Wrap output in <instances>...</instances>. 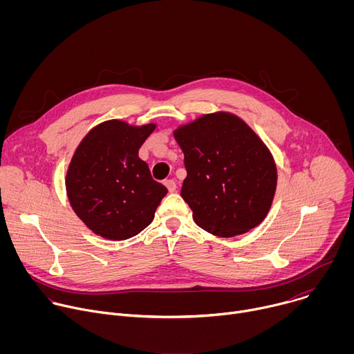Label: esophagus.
<instances>
[{"instance_id":"34e87169","label":"esophagus","mask_w":354,"mask_h":354,"mask_svg":"<svg viewBox=\"0 0 354 354\" xmlns=\"http://www.w3.org/2000/svg\"><path fill=\"white\" fill-rule=\"evenodd\" d=\"M165 186H167V189L171 192V193H174V192H176V183H175V180L174 179H169V180H165V183H164Z\"/></svg>"}]
</instances>
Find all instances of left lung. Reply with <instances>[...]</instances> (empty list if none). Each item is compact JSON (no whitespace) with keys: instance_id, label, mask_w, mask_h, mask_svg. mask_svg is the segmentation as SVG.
Wrapping results in <instances>:
<instances>
[{"instance_id":"left-lung-1","label":"left lung","mask_w":354,"mask_h":354,"mask_svg":"<svg viewBox=\"0 0 354 354\" xmlns=\"http://www.w3.org/2000/svg\"><path fill=\"white\" fill-rule=\"evenodd\" d=\"M174 137L187 172L180 196L205 231L231 238L268 216L277 185L269 148L242 119L228 112L200 116Z\"/></svg>"}]
</instances>
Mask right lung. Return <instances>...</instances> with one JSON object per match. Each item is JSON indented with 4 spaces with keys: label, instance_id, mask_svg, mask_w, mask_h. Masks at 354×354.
Instances as JSON below:
<instances>
[{
    "label": "right lung",
    "instance_id": "add662e5",
    "mask_svg": "<svg viewBox=\"0 0 354 354\" xmlns=\"http://www.w3.org/2000/svg\"><path fill=\"white\" fill-rule=\"evenodd\" d=\"M156 127L113 119L89 130L77 147L66 176L67 196L96 235L123 241L153 221L168 190L151 178L138 149Z\"/></svg>",
    "mask_w": 354,
    "mask_h": 354
}]
</instances>
